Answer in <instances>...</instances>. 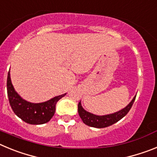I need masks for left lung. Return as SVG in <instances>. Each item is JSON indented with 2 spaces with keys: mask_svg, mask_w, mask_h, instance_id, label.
I'll list each match as a JSON object with an SVG mask.
<instances>
[{
  "mask_svg": "<svg viewBox=\"0 0 157 157\" xmlns=\"http://www.w3.org/2000/svg\"><path fill=\"white\" fill-rule=\"evenodd\" d=\"M135 98L136 96L126 108L116 112V113H113V114L106 115V116H96V115L90 113L84 110L80 102L78 105V115L81 117L83 123L86 124L87 126L96 127V128H104V127H109V126L114 124L116 122L120 121L122 118L124 117L131 109Z\"/></svg>",
  "mask_w": 157,
  "mask_h": 157,
  "instance_id": "8db88e82",
  "label": "left lung"
}]
</instances>
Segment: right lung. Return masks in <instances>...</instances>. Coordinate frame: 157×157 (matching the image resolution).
<instances>
[{
	"instance_id": "right-lung-1",
	"label": "right lung",
	"mask_w": 157,
	"mask_h": 157,
	"mask_svg": "<svg viewBox=\"0 0 157 157\" xmlns=\"http://www.w3.org/2000/svg\"><path fill=\"white\" fill-rule=\"evenodd\" d=\"M7 92L9 104L14 113L27 123L34 125L43 124L49 121L54 116L57 101L66 95L64 94L57 96L43 103L34 104L27 102L22 99L15 91L11 82L9 72L7 78Z\"/></svg>"
}]
</instances>
